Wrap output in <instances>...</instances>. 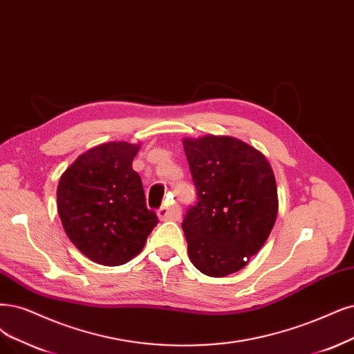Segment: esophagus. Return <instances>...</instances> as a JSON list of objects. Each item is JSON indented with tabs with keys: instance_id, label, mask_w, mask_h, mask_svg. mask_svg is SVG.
<instances>
[{
	"instance_id": "34e87169",
	"label": "esophagus",
	"mask_w": 354,
	"mask_h": 354,
	"mask_svg": "<svg viewBox=\"0 0 354 354\" xmlns=\"http://www.w3.org/2000/svg\"><path fill=\"white\" fill-rule=\"evenodd\" d=\"M157 214H159L160 220H179L180 218V207L178 204H172V205H163L159 208V212H157Z\"/></svg>"
}]
</instances>
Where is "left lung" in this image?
I'll use <instances>...</instances> for the list:
<instances>
[{
	"mask_svg": "<svg viewBox=\"0 0 354 354\" xmlns=\"http://www.w3.org/2000/svg\"><path fill=\"white\" fill-rule=\"evenodd\" d=\"M197 203L182 221L191 263L210 277L243 268L268 239L279 212L272 169L238 138H185Z\"/></svg>",
	"mask_w": 354,
	"mask_h": 354,
	"instance_id": "8db88e82",
	"label": "left lung"
}]
</instances>
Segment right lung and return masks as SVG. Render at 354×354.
<instances>
[{
	"instance_id": "add662e5",
	"label": "right lung",
	"mask_w": 354,
	"mask_h": 354,
	"mask_svg": "<svg viewBox=\"0 0 354 354\" xmlns=\"http://www.w3.org/2000/svg\"><path fill=\"white\" fill-rule=\"evenodd\" d=\"M138 149L124 141L102 144L78 156L59 179L57 201L64 230L97 264L128 263L159 223L133 169Z\"/></svg>"
}]
</instances>
